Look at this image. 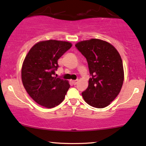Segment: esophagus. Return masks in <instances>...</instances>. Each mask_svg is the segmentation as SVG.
<instances>
[{"mask_svg": "<svg viewBox=\"0 0 146 146\" xmlns=\"http://www.w3.org/2000/svg\"><path fill=\"white\" fill-rule=\"evenodd\" d=\"M78 82V80H73L72 81V83H73V85H76L77 84Z\"/></svg>", "mask_w": 146, "mask_h": 146, "instance_id": "obj_1", "label": "esophagus"}]
</instances>
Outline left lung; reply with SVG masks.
<instances>
[{
	"label": "left lung",
	"mask_w": 146,
	"mask_h": 146,
	"mask_svg": "<svg viewBox=\"0 0 146 146\" xmlns=\"http://www.w3.org/2000/svg\"><path fill=\"white\" fill-rule=\"evenodd\" d=\"M75 47L86 58L90 78L82 93L91 106L102 108L119 93L123 82V67L119 53L113 45L99 39L80 42Z\"/></svg>",
	"instance_id": "1"
}]
</instances>
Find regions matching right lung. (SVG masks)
<instances>
[{"label":"right lung","instance_id":"obj_1","mask_svg":"<svg viewBox=\"0 0 146 146\" xmlns=\"http://www.w3.org/2000/svg\"><path fill=\"white\" fill-rule=\"evenodd\" d=\"M71 46L68 42H40L25 57L21 71L23 86L29 96L42 106L53 108L65 98L69 84L55 75L59 67L58 59Z\"/></svg>","mask_w":146,"mask_h":146}]
</instances>
